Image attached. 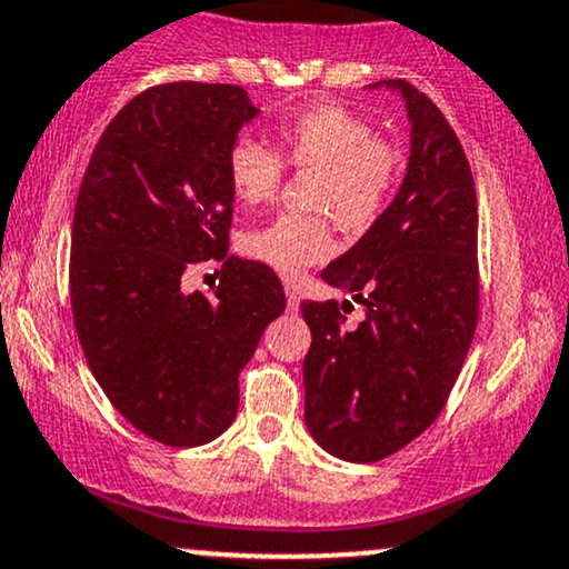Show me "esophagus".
Returning a JSON list of instances; mask_svg holds the SVG:
<instances>
[{
    "label": "esophagus",
    "instance_id": "34e87169",
    "mask_svg": "<svg viewBox=\"0 0 569 569\" xmlns=\"http://www.w3.org/2000/svg\"><path fill=\"white\" fill-rule=\"evenodd\" d=\"M286 310H289L291 316H297V312H299V297H297V291L291 289V286H286Z\"/></svg>",
    "mask_w": 569,
    "mask_h": 569
}]
</instances>
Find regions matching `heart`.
Segmentation results:
<instances>
[{"instance_id":"heart-1","label":"heart","mask_w":569,"mask_h":569,"mask_svg":"<svg viewBox=\"0 0 569 569\" xmlns=\"http://www.w3.org/2000/svg\"><path fill=\"white\" fill-rule=\"evenodd\" d=\"M276 152L240 136L227 152V179L234 198L262 206L276 198L283 166L316 171L310 206L331 213L345 230H363L382 213L398 179V152L375 139L367 120L342 107H316L283 117L272 128ZM246 251L286 278L323 262L335 251L323 217L280 213L246 238Z\"/></svg>"}]
</instances>
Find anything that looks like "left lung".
<instances>
[{
	"label": "left lung",
	"instance_id": "obj_1",
	"mask_svg": "<svg viewBox=\"0 0 569 569\" xmlns=\"http://www.w3.org/2000/svg\"><path fill=\"white\" fill-rule=\"evenodd\" d=\"M409 160L393 202L321 278L363 305L345 329L337 302H302L312 331L305 356V422L326 452L375 462L439 417L479 316L473 176L433 101L403 80ZM350 305V302H342Z\"/></svg>",
	"mask_w": 569,
	"mask_h": 569
}]
</instances>
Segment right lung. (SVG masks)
<instances>
[{"label":"right lung","instance_id":"right-lung-1","mask_svg":"<svg viewBox=\"0 0 569 569\" xmlns=\"http://www.w3.org/2000/svg\"><path fill=\"white\" fill-rule=\"evenodd\" d=\"M259 109L238 84L143 90L109 122L71 224V310L96 382L149 439L200 447L232 426L240 369L286 310L276 272L227 257V152ZM224 258L213 298L183 270Z\"/></svg>","mask_w":569,"mask_h":569}]
</instances>
